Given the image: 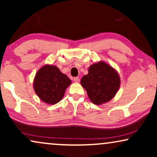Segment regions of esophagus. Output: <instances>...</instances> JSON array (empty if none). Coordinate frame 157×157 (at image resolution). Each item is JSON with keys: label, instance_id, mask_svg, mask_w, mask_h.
I'll use <instances>...</instances> for the list:
<instances>
[{"label": "esophagus", "instance_id": "34e87169", "mask_svg": "<svg viewBox=\"0 0 157 157\" xmlns=\"http://www.w3.org/2000/svg\"><path fill=\"white\" fill-rule=\"evenodd\" d=\"M74 82H76V83H78L79 81H80V78H79L78 77H74Z\"/></svg>", "mask_w": 157, "mask_h": 157}]
</instances>
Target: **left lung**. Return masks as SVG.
I'll list each match as a JSON object with an SVG mask.
<instances>
[{
    "label": "left lung",
    "instance_id": "1",
    "mask_svg": "<svg viewBox=\"0 0 157 157\" xmlns=\"http://www.w3.org/2000/svg\"><path fill=\"white\" fill-rule=\"evenodd\" d=\"M119 75L112 66L104 61L90 66L89 74L82 77L81 84L92 103L101 105L114 97L120 87Z\"/></svg>",
    "mask_w": 157,
    "mask_h": 157
}]
</instances>
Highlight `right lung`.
Instances as JSON below:
<instances>
[{
	"mask_svg": "<svg viewBox=\"0 0 157 157\" xmlns=\"http://www.w3.org/2000/svg\"><path fill=\"white\" fill-rule=\"evenodd\" d=\"M71 83V79L62 74L57 66L47 64L36 73L33 89L42 101L53 105L62 99Z\"/></svg>",
	"mask_w": 157,
	"mask_h": 157,
	"instance_id": "add662e5",
	"label": "right lung"
}]
</instances>
